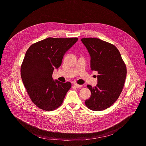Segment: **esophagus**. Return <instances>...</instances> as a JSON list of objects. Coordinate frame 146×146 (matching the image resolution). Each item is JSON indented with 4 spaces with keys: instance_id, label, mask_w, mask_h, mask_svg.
Instances as JSON below:
<instances>
[{
    "instance_id": "esophagus-1",
    "label": "esophagus",
    "mask_w": 146,
    "mask_h": 146,
    "mask_svg": "<svg viewBox=\"0 0 146 146\" xmlns=\"http://www.w3.org/2000/svg\"><path fill=\"white\" fill-rule=\"evenodd\" d=\"M74 86L76 87H77V88H80V87H82V85H79V84H77V83H74Z\"/></svg>"
}]
</instances>
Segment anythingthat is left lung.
<instances>
[{"instance_id":"1","label":"left lung","mask_w":146,"mask_h":146,"mask_svg":"<svg viewBox=\"0 0 146 146\" xmlns=\"http://www.w3.org/2000/svg\"><path fill=\"white\" fill-rule=\"evenodd\" d=\"M81 40L90 55L92 70L99 74L96 86H87L91 96L85 104L94 111L103 110L118 99L124 85L127 68L120 52L113 44L92 37Z\"/></svg>"}]
</instances>
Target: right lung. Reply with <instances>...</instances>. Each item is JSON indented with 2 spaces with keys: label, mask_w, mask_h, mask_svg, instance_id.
<instances>
[{
  "label": "right lung",
  "mask_w": 146,
  "mask_h": 146,
  "mask_svg": "<svg viewBox=\"0 0 146 146\" xmlns=\"http://www.w3.org/2000/svg\"><path fill=\"white\" fill-rule=\"evenodd\" d=\"M77 40V37H48L32 44L26 51L21 77L29 98L38 108L52 111L62 105L72 84L53 80L52 74L61 66L64 53Z\"/></svg>",
  "instance_id": "obj_1"
}]
</instances>
